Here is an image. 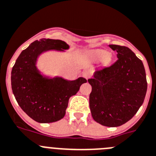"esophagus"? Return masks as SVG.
<instances>
[{"mask_svg":"<svg viewBox=\"0 0 156 156\" xmlns=\"http://www.w3.org/2000/svg\"><path fill=\"white\" fill-rule=\"evenodd\" d=\"M91 76H92V73H91V72L89 69H87V70L83 71V76L84 78H86L87 80L90 78Z\"/></svg>","mask_w":156,"mask_h":156,"instance_id":"esophagus-1","label":"esophagus"}]
</instances>
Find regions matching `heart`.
<instances>
[{"instance_id": "obj_1", "label": "heart", "mask_w": 156, "mask_h": 156, "mask_svg": "<svg viewBox=\"0 0 156 156\" xmlns=\"http://www.w3.org/2000/svg\"><path fill=\"white\" fill-rule=\"evenodd\" d=\"M90 55L93 57V58H96V59H101V58H107L108 56V53L105 50L103 49H94V50H90L89 52Z\"/></svg>"}]
</instances>
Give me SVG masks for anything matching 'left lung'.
<instances>
[{
    "label": "left lung",
    "mask_w": 156,
    "mask_h": 156,
    "mask_svg": "<svg viewBox=\"0 0 156 156\" xmlns=\"http://www.w3.org/2000/svg\"><path fill=\"white\" fill-rule=\"evenodd\" d=\"M118 52L111 66L96 70L88 80L92 87L90 109L95 121L118 127L133 118L142 105L147 91L145 67L129 48L109 45Z\"/></svg>",
    "instance_id": "8db88e82"
}]
</instances>
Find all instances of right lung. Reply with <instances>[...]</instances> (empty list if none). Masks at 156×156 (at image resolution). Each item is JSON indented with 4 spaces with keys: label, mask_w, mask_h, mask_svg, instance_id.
<instances>
[{
    "label": "right lung",
    "mask_w": 156,
    "mask_h": 156,
    "mask_svg": "<svg viewBox=\"0 0 156 156\" xmlns=\"http://www.w3.org/2000/svg\"><path fill=\"white\" fill-rule=\"evenodd\" d=\"M69 45L62 40L42 38L23 50L11 70V88L18 105L38 123L59 121L66 114L69 99L87 80L79 77L67 80L62 77L49 78L37 68L38 58L43 52H64Z\"/></svg>",
    "instance_id": "obj_1"
}]
</instances>
